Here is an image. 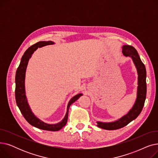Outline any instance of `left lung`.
Listing matches in <instances>:
<instances>
[{
	"label": "left lung",
	"instance_id": "1",
	"mask_svg": "<svg viewBox=\"0 0 158 158\" xmlns=\"http://www.w3.org/2000/svg\"><path fill=\"white\" fill-rule=\"evenodd\" d=\"M123 54L132 58L133 61L138 74V92L137 98L135 105L129 112L123 116L117 121L110 123H103L97 122V126L100 128L106 130L118 129L127 126L129 123L137 118L142 111L144 106L147 94V84H146V69L144 64L141 61L136 50L132 46L124 45L122 47Z\"/></svg>",
	"mask_w": 158,
	"mask_h": 158
}]
</instances>
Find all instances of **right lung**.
<instances>
[{"mask_svg": "<svg viewBox=\"0 0 158 158\" xmlns=\"http://www.w3.org/2000/svg\"><path fill=\"white\" fill-rule=\"evenodd\" d=\"M54 43L51 41H39V42L32 45L30 47L27 49V51L25 52L23 55L20 65L17 69L16 72L15 76V99L16 102L17 104L20 112L22 113L23 117L25 118L29 123L32 126L36 127L38 129L46 130V131H57L60 130L63 128L67 122L68 120V115H69V110L70 108V105L73 103L75 101H77V99L82 95L81 94H79L75 97H73L71 100L69 101L68 106H67V111L64 118L63 120L60 123L56 124H48L46 123L40 119H38L36 116L32 113L29 107V106L27 101V98L26 96V93H25V76H26V71L27 66V63L29 61V58L31 57L32 53L35 51L38 47H42L45 45H52Z\"/></svg>", "mask_w": 158, "mask_h": 158, "instance_id": "obj_1", "label": "right lung"}]
</instances>
